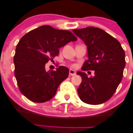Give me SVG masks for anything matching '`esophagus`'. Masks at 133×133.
Wrapping results in <instances>:
<instances>
[{
  "label": "esophagus",
  "instance_id": "34e87169",
  "mask_svg": "<svg viewBox=\"0 0 133 133\" xmlns=\"http://www.w3.org/2000/svg\"><path fill=\"white\" fill-rule=\"evenodd\" d=\"M75 75H76L75 71L72 69H70L69 70V76H75Z\"/></svg>",
  "mask_w": 133,
  "mask_h": 133
}]
</instances>
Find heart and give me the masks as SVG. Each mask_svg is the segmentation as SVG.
Here are the masks:
<instances>
[{
	"mask_svg": "<svg viewBox=\"0 0 133 133\" xmlns=\"http://www.w3.org/2000/svg\"><path fill=\"white\" fill-rule=\"evenodd\" d=\"M71 67H72V68H75V65L71 64Z\"/></svg>",
	"mask_w": 133,
	"mask_h": 133,
	"instance_id": "1",
	"label": "heart"
}]
</instances>
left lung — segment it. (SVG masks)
<instances>
[{
    "label": "left lung",
    "instance_id": "left-lung-1",
    "mask_svg": "<svg viewBox=\"0 0 133 133\" xmlns=\"http://www.w3.org/2000/svg\"><path fill=\"white\" fill-rule=\"evenodd\" d=\"M88 47V59L82 71H94V77L84 72L77 89L81 100L89 104H100L113 96L121 81L126 65L125 53L116 39L97 27H88L72 30Z\"/></svg>",
    "mask_w": 133,
    "mask_h": 133
}]
</instances>
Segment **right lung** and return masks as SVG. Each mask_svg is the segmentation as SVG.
<instances>
[{
    "mask_svg": "<svg viewBox=\"0 0 133 133\" xmlns=\"http://www.w3.org/2000/svg\"><path fill=\"white\" fill-rule=\"evenodd\" d=\"M77 37L69 30L42 25L24 35L18 42L14 57V74L21 93L34 103H44L56 94L68 77L69 69L59 66L47 71L45 64L57 56L59 48Z\"/></svg>",
    "mask_w": 133,
    "mask_h": 133,
    "instance_id": "obj_1",
    "label": "right lung"
}]
</instances>
